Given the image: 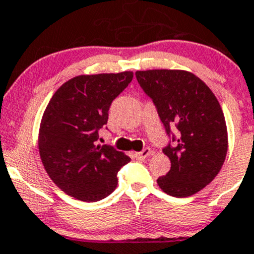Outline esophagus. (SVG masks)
<instances>
[{
    "instance_id": "esophagus-1",
    "label": "esophagus",
    "mask_w": 254,
    "mask_h": 254,
    "mask_svg": "<svg viewBox=\"0 0 254 254\" xmlns=\"http://www.w3.org/2000/svg\"><path fill=\"white\" fill-rule=\"evenodd\" d=\"M149 154H150L149 148H144V149L140 150V152L135 153V158H137L138 160H144Z\"/></svg>"
}]
</instances>
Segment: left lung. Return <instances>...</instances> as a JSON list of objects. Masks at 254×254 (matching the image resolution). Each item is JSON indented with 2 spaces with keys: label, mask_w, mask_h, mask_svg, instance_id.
Segmentation results:
<instances>
[{
  "label": "left lung",
  "mask_w": 254,
  "mask_h": 254,
  "mask_svg": "<svg viewBox=\"0 0 254 254\" xmlns=\"http://www.w3.org/2000/svg\"><path fill=\"white\" fill-rule=\"evenodd\" d=\"M135 77L169 137L163 152L172 165L158 185L175 197L196 194L215 179L227 154V128L217 99L202 80L183 70L137 71Z\"/></svg>",
  "instance_id": "8db88e82"
}]
</instances>
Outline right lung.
Here are the masks:
<instances>
[{
    "label": "right lung",
    "mask_w": 254,
    "mask_h": 254,
    "mask_svg": "<svg viewBox=\"0 0 254 254\" xmlns=\"http://www.w3.org/2000/svg\"><path fill=\"white\" fill-rule=\"evenodd\" d=\"M132 79V71L80 75L50 99L39 129V153L50 179L65 194L95 202L116 189L117 173L130 158L96 140L112 101Z\"/></svg>",
    "instance_id": "right-lung-1"
}]
</instances>
